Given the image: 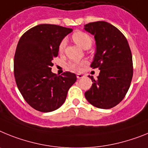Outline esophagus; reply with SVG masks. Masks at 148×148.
I'll use <instances>...</instances> for the list:
<instances>
[{
    "mask_svg": "<svg viewBox=\"0 0 148 148\" xmlns=\"http://www.w3.org/2000/svg\"><path fill=\"white\" fill-rule=\"evenodd\" d=\"M83 77H84V75L82 74H77V79H81V78H83Z\"/></svg>",
    "mask_w": 148,
    "mask_h": 148,
    "instance_id": "34e87169",
    "label": "esophagus"
}]
</instances>
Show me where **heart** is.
Masks as SVG:
<instances>
[{
    "label": "heart",
    "instance_id": "heart-1",
    "mask_svg": "<svg viewBox=\"0 0 148 148\" xmlns=\"http://www.w3.org/2000/svg\"><path fill=\"white\" fill-rule=\"evenodd\" d=\"M72 38L74 42L77 45L82 47L83 49L87 50L91 47L92 45V39L87 33L82 31H77L74 33L72 36ZM65 46V40H62L60 42L59 45V51L62 53L64 51ZM86 64V62H69V66L70 69L73 70L78 71L81 69V67Z\"/></svg>",
    "mask_w": 148,
    "mask_h": 148
}]
</instances>
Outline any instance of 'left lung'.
I'll return each instance as SVG.
<instances>
[{
	"instance_id": "left-lung-1",
	"label": "left lung",
	"mask_w": 148,
	"mask_h": 148,
	"mask_svg": "<svg viewBox=\"0 0 148 148\" xmlns=\"http://www.w3.org/2000/svg\"><path fill=\"white\" fill-rule=\"evenodd\" d=\"M84 29L95 36L96 42V53L91 67L100 70L97 79L90 77L94 83L85 92V97L95 107L110 109L124 99L133 78V58L129 44L118 28L106 21L88 23Z\"/></svg>"
}]
</instances>
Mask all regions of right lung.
<instances>
[{
    "label": "right lung",
    "mask_w": 148,
    "mask_h": 148,
    "mask_svg": "<svg viewBox=\"0 0 148 148\" xmlns=\"http://www.w3.org/2000/svg\"><path fill=\"white\" fill-rule=\"evenodd\" d=\"M72 31L55 24H38L19 39L14 57L15 82L26 102L38 111L49 112L59 109L77 80L74 73L57 75L51 71L60 42Z\"/></svg>",
    "instance_id": "add662e5"
}]
</instances>
